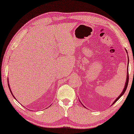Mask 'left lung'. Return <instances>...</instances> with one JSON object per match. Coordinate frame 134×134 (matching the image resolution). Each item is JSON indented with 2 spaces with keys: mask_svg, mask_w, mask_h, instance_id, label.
Wrapping results in <instances>:
<instances>
[{
  "mask_svg": "<svg viewBox=\"0 0 134 134\" xmlns=\"http://www.w3.org/2000/svg\"><path fill=\"white\" fill-rule=\"evenodd\" d=\"M126 52L127 53V51H126ZM128 63H129V58H128ZM128 66H129V64H128V65H127V77H126V83H125V85H124V88H123V90H122V91L121 92V93L120 94V96H118V98H117L116 99H115L114 101H113V102L112 103V104H111V105H113V104H114L115 102H116L117 100H118L119 99H120L122 95H123V94L124 93V92H125L126 91V88H127V85H128V82H129V73H128ZM79 101H80V100H79ZM82 104V103H81ZM82 105H83V104H82ZM83 107H85V106L84 105H83Z\"/></svg>",
  "mask_w": 134,
  "mask_h": 134,
  "instance_id": "8db88e82",
  "label": "left lung"
}]
</instances>
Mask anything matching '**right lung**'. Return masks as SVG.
<instances>
[{
    "mask_svg": "<svg viewBox=\"0 0 134 134\" xmlns=\"http://www.w3.org/2000/svg\"><path fill=\"white\" fill-rule=\"evenodd\" d=\"M8 87H9V88H10V92H11V93H12V95H13V97H14V96H13V93H12V90H11V89H10V85H9V83H8ZM14 99H15V98H14Z\"/></svg>",
    "mask_w": 134,
    "mask_h": 134,
    "instance_id": "right-lung-1",
    "label": "right lung"
}]
</instances>
